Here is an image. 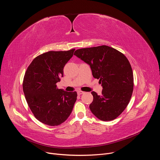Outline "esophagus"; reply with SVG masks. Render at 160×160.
Listing matches in <instances>:
<instances>
[{
    "instance_id": "34e87169",
    "label": "esophagus",
    "mask_w": 160,
    "mask_h": 160,
    "mask_svg": "<svg viewBox=\"0 0 160 160\" xmlns=\"http://www.w3.org/2000/svg\"><path fill=\"white\" fill-rule=\"evenodd\" d=\"M84 93V92H82V91H80V90H79V91H78L77 92V94L78 95H82V94H83Z\"/></svg>"
}]
</instances>
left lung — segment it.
<instances>
[{
  "label": "left lung",
  "mask_w": 160,
  "mask_h": 160,
  "mask_svg": "<svg viewBox=\"0 0 160 160\" xmlns=\"http://www.w3.org/2000/svg\"><path fill=\"white\" fill-rule=\"evenodd\" d=\"M74 55L88 64L95 78L99 79L102 94L92 91L90 111L102 121L117 118L127 108L133 87L131 65L124 54L107 45L83 48Z\"/></svg>",
  "instance_id": "1"
}]
</instances>
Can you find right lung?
<instances>
[{
	"label": "right lung",
	"instance_id": "obj_1",
	"mask_svg": "<svg viewBox=\"0 0 160 160\" xmlns=\"http://www.w3.org/2000/svg\"><path fill=\"white\" fill-rule=\"evenodd\" d=\"M75 49L49 51L36 57L25 73L22 88L35 117L42 123L57 126L70 117L77 101V92L57 88L63 68Z\"/></svg>",
	"mask_w": 160,
	"mask_h": 160
}]
</instances>
